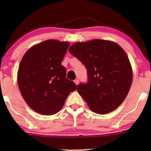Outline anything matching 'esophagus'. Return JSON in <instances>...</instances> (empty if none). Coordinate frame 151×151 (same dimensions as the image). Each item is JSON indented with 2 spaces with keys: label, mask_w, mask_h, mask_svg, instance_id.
Instances as JSON below:
<instances>
[{
  "label": "esophagus",
  "mask_w": 151,
  "mask_h": 151,
  "mask_svg": "<svg viewBox=\"0 0 151 151\" xmlns=\"http://www.w3.org/2000/svg\"><path fill=\"white\" fill-rule=\"evenodd\" d=\"M74 82H75V84H76V85H78V84H79V80L76 79L75 80H74Z\"/></svg>",
  "instance_id": "34e87169"
}]
</instances>
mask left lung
Returning <instances> with one entry per match:
<instances>
[{
    "label": "left lung",
    "mask_w": 151,
    "mask_h": 151,
    "mask_svg": "<svg viewBox=\"0 0 151 151\" xmlns=\"http://www.w3.org/2000/svg\"><path fill=\"white\" fill-rule=\"evenodd\" d=\"M69 51L83 63L88 82L77 90L92 111L106 114L116 109L127 96L133 71L127 53L117 43L96 39L76 42Z\"/></svg>",
    "instance_id": "left-lung-1"
}]
</instances>
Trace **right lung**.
<instances>
[{
  "label": "right lung",
  "mask_w": 151,
  "mask_h": 151,
  "mask_svg": "<svg viewBox=\"0 0 151 151\" xmlns=\"http://www.w3.org/2000/svg\"><path fill=\"white\" fill-rule=\"evenodd\" d=\"M70 44L47 40L25 53L18 71L20 93L31 109L40 114L57 113L76 84L66 78L61 65Z\"/></svg>",
  "instance_id": "right-lung-1"
}]
</instances>
